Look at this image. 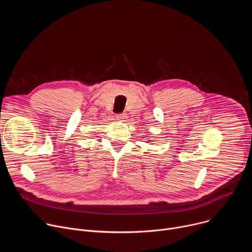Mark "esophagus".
Segmentation results:
<instances>
[{
	"mask_svg": "<svg viewBox=\"0 0 252 252\" xmlns=\"http://www.w3.org/2000/svg\"><path fill=\"white\" fill-rule=\"evenodd\" d=\"M116 119L118 121H121V122H126V114H119L116 116Z\"/></svg>",
	"mask_w": 252,
	"mask_h": 252,
	"instance_id": "1",
	"label": "esophagus"
}]
</instances>
